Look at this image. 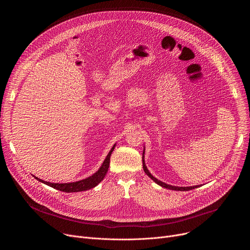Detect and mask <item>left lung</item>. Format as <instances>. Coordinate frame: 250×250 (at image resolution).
I'll return each mask as SVG.
<instances>
[{
    "instance_id": "1",
    "label": "left lung",
    "mask_w": 250,
    "mask_h": 250,
    "mask_svg": "<svg viewBox=\"0 0 250 250\" xmlns=\"http://www.w3.org/2000/svg\"><path fill=\"white\" fill-rule=\"evenodd\" d=\"M145 152H146V149H144V152H142V167H144V170L145 172L146 173V175L150 178V179H152L157 185L163 187V188H166V189H170V190H174V191H189V190H192V189H195V188H198L200 187L199 185L197 186H190V187H178V186H172V185H169V184H166L158 179H156V178L154 176L151 175V173L148 171L146 165V162H145Z\"/></svg>"
}]
</instances>
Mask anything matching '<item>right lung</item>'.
<instances>
[{"mask_svg": "<svg viewBox=\"0 0 250 250\" xmlns=\"http://www.w3.org/2000/svg\"><path fill=\"white\" fill-rule=\"evenodd\" d=\"M116 147V145H114V146L112 147V149L110 150V152L106 155L105 159L104 160L103 164L101 165V167L99 168V170L94 173L92 176H89L86 179L80 180V181H76V182H71V183H50V182H46L44 180L40 179V178L35 177V179H38L40 182L48 185L56 190L65 192V193H75V192H82V191H87L90 190L94 187H96L99 183H101V181L104 179V176L106 175V172H108L109 166H110V158L112 155V152L114 151Z\"/></svg>", "mask_w": 250, "mask_h": 250, "instance_id": "obj_1", "label": "right lung"}]
</instances>
